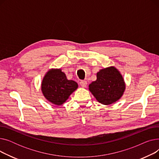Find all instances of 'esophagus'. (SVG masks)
Masks as SVG:
<instances>
[{"instance_id":"obj_1","label":"esophagus","mask_w":159,"mask_h":159,"mask_svg":"<svg viewBox=\"0 0 159 159\" xmlns=\"http://www.w3.org/2000/svg\"><path fill=\"white\" fill-rule=\"evenodd\" d=\"M80 84L82 88H86L87 86V82L86 80H81L80 82Z\"/></svg>"}]
</instances>
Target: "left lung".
<instances>
[{
	"label": "left lung",
	"instance_id": "left-lung-1",
	"mask_svg": "<svg viewBox=\"0 0 159 159\" xmlns=\"http://www.w3.org/2000/svg\"><path fill=\"white\" fill-rule=\"evenodd\" d=\"M125 89L126 85L122 75L114 66L100 70L97 73V80L89 85V89L97 101L104 105L117 101Z\"/></svg>",
	"mask_w": 159,
	"mask_h": 159
}]
</instances>
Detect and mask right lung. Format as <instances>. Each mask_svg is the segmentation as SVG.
<instances>
[{"mask_svg":"<svg viewBox=\"0 0 159 159\" xmlns=\"http://www.w3.org/2000/svg\"><path fill=\"white\" fill-rule=\"evenodd\" d=\"M77 88V83L67 79L66 74L61 69L49 70L44 77L41 84L42 92L45 98L57 106L63 104Z\"/></svg>","mask_w":159,"mask_h":159,"instance_id":"add662e5","label":"right lung"}]
</instances>
